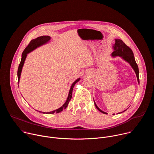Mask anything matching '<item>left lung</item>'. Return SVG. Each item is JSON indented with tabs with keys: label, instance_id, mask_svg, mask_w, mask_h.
Returning a JSON list of instances; mask_svg holds the SVG:
<instances>
[{
	"label": "left lung",
	"instance_id": "obj_1",
	"mask_svg": "<svg viewBox=\"0 0 154 154\" xmlns=\"http://www.w3.org/2000/svg\"><path fill=\"white\" fill-rule=\"evenodd\" d=\"M113 52L112 54V56L113 57H120L124 61L130 64V65L131 66V67L132 68V69L134 70V71L136 74L137 77L138 82V83H140L139 69H138V65L135 61V57L134 55V53H133L132 51H131V49L129 47H128L121 39H115V42L114 45H113ZM94 105L99 112H100L101 113H102L103 114H106V115L108 114L107 113L101 110V109L97 106L95 102H94ZM126 109H125L124 111L118 113L119 114L122 113L124 112L125 111H126Z\"/></svg>",
	"mask_w": 154,
	"mask_h": 154
}]
</instances>
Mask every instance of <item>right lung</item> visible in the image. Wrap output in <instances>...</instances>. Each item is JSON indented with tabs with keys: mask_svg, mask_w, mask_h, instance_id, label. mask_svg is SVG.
I'll list each match as a JSON object with an SVG mask.
<instances>
[{
	"mask_svg": "<svg viewBox=\"0 0 154 154\" xmlns=\"http://www.w3.org/2000/svg\"><path fill=\"white\" fill-rule=\"evenodd\" d=\"M51 36H39L38 38H36V39H34L33 40H32L30 41V42L29 43V45L27 46V47L24 49V52H23V54H22V58L20 60V63L19 65V68L17 69V79H18V84L20 80V75H21V72L22 70H23V68L24 66V62L26 61V59L27 58V54H29L30 52L33 51L34 50H35L36 49H37L38 48L43 46L45 45H46L47 43H48L50 41H51ZM80 80V78H78L77 79H76L71 85L70 90L69 91V94H68V98L66 100L65 103L59 108L55 109L54 111L52 112H39L38 111L39 113H42L43 114H48V115H51V114H54L55 113H60L61 112H62L64 109H65L66 108L68 105V103L69 102V101L71 100V98H72V90L74 88V86L75 85L76 83H77L79 80ZM19 86V85H18ZM38 111V110H36Z\"/></svg>",
	"mask_w": 154,
	"mask_h": 154,
	"instance_id": "1",
	"label": "right lung"
}]
</instances>
